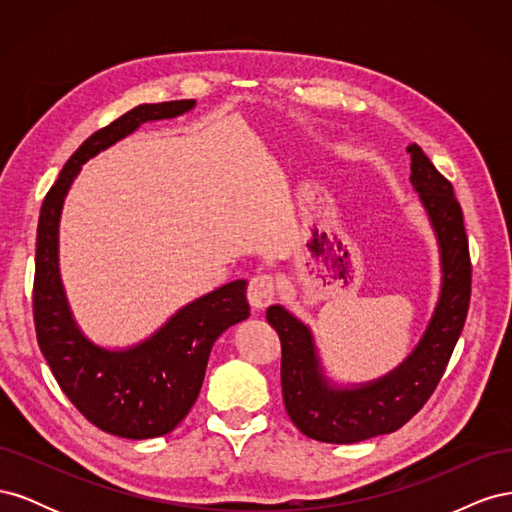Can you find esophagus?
Segmentation results:
<instances>
[{"instance_id":"esophagus-1","label":"esophagus","mask_w":512,"mask_h":512,"mask_svg":"<svg viewBox=\"0 0 512 512\" xmlns=\"http://www.w3.org/2000/svg\"><path fill=\"white\" fill-rule=\"evenodd\" d=\"M275 280L271 275H254L247 286V301L254 309H265L275 299Z\"/></svg>"}]
</instances>
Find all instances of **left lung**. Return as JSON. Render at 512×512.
<instances>
[{
  "label": "left lung",
  "instance_id": "left-lung-1",
  "mask_svg": "<svg viewBox=\"0 0 512 512\" xmlns=\"http://www.w3.org/2000/svg\"><path fill=\"white\" fill-rule=\"evenodd\" d=\"M408 153L410 183L438 241L442 282L427 329L406 359L376 380L342 386L324 376L312 329L282 305L267 309L282 342L286 412L301 433L318 442L354 444L404 427L436 391L468 316L472 267L453 185L421 147L410 145Z\"/></svg>",
  "mask_w": 512,
  "mask_h": 512
}]
</instances>
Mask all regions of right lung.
Segmentation results:
<instances>
[{
    "label": "right lung",
    "mask_w": 512,
    "mask_h": 512,
    "mask_svg": "<svg viewBox=\"0 0 512 512\" xmlns=\"http://www.w3.org/2000/svg\"><path fill=\"white\" fill-rule=\"evenodd\" d=\"M196 100L141 104L91 134L72 153L46 194L36 241L34 322L38 344L57 384L87 421L128 440L173 431L200 393L211 348L228 327L250 316L247 282L235 280L183 305L143 342L104 348L81 331L59 273V220L81 166L147 121L192 111Z\"/></svg>",
    "instance_id": "1"
}]
</instances>
